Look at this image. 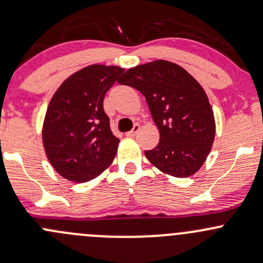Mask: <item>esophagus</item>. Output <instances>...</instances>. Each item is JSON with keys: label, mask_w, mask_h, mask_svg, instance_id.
Wrapping results in <instances>:
<instances>
[{"label": "esophagus", "mask_w": 263, "mask_h": 263, "mask_svg": "<svg viewBox=\"0 0 263 263\" xmlns=\"http://www.w3.org/2000/svg\"><path fill=\"white\" fill-rule=\"evenodd\" d=\"M140 128H141V127H140V124H135V126H134V128H132L131 131H128V132H127V134H126V136H128V137H134V136H136V135H137V132L140 131Z\"/></svg>", "instance_id": "1"}]
</instances>
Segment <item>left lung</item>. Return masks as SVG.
Masks as SVG:
<instances>
[{
  "mask_svg": "<svg viewBox=\"0 0 263 263\" xmlns=\"http://www.w3.org/2000/svg\"><path fill=\"white\" fill-rule=\"evenodd\" d=\"M145 96L160 141L145 151L155 167L176 178L195 174L208 157L215 121L206 93L180 65L155 60L128 69L118 79Z\"/></svg>",
  "mask_w": 263,
  "mask_h": 263,
  "instance_id": "1",
  "label": "left lung"
}]
</instances>
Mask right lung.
Masks as SVG:
<instances>
[{
    "instance_id": "add662e5",
    "label": "right lung",
    "mask_w": 263,
    "mask_h": 263,
    "mask_svg": "<svg viewBox=\"0 0 263 263\" xmlns=\"http://www.w3.org/2000/svg\"><path fill=\"white\" fill-rule=\"evenodd\" d=\"M123 68L93 64L71 74L52 96L43 124V143L63 178L85 182L112 164L120 140L112 134L103 98Z\"/></svg>"
}]
</instances>
